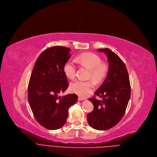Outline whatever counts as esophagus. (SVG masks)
Here are the masks:
<instances>
[{
  "label": "esophagus",
  "mask_w": 157,
  "mask_h": 157,
  "mask_svg": "<svg viewBox=\"0 0 157 157\" xmlns=\"http://www.w3.org/2000/svg\"><path fill=\"white\" fill-rule=\"evenodd\" d=\"M84 98H82V97H80V96H79L78 97V100L79 101H82V100H84Z\"/></svg>",
  "instance_id": "esophagus-1"
}]
</instances>
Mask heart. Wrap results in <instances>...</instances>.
<instances>
[{
  "label": "heart",
  "mask_w": 157,
  "mask_h": 157,
  "mask_svg": "<svg viewBox=\"0 0 157 157\" xmlns=\"http://www.w3.org/2000/svg\"><path fill=\"white\" fill-rule=\"evenodd\" d=\"M76 61L81 66L90 69V78L96 81L103 80L108 73L107 64L101 63V58L96 54L91 52L81 54L76 57ZM63 71L67 78L73 79L76 76V66L73 61L69 60L64 64ZM93 83L90 81L76 80L71 82L69 90L73 93L85 97L93 90Z\"/></svg>",
  "instance_id": "b5f03b06"
}]
</instances>
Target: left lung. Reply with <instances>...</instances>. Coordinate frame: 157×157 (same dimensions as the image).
<instances>
[{"label": "left lung", "mask_w": 157, "mask_h": 157, "mask_svg": "<svg viewBox=\"0 0 157 157\" xmlns=\"http://www.w3.org/2000/svg\"><path fill=\"white\" fill-rule=\"evenodd\" d=\"M98 51L106 55L108 71L103 84L94 93L102 100L89 99L94 109L88 114L87 120L94 129L106 130L123 118L130 99L131 87L126 67L120 57L108 48Z\"/></svg>", "instance_id": "1"}]
</instances>
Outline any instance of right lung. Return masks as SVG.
<instances>
[{
	"instance_id": "add662e5",
	"label": "right lung",
	"mask_w": 157,
	"mask_h": 157,
	"mask_svg": "<svg viewBox=\"0 0 157 157\" xmlns=\"http://www.w3.org/2000/svg\"><path fill=\"white\" fill-rule=\"evenodd\" d=\"M71 49L54 46L42 52L34 64L28 86V101L37 122L48 130L63 127L68 109L78 101L75 94L59 96L68 87L63 67Z\"/></svg>"
}]
</instances>
